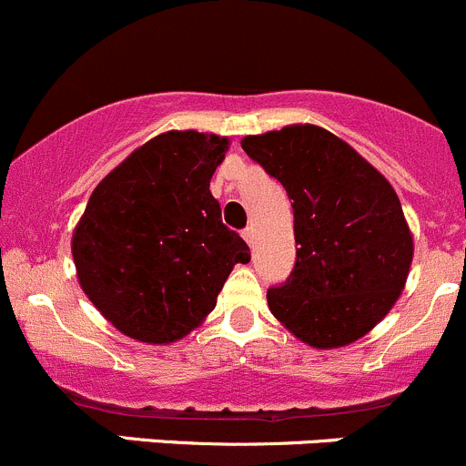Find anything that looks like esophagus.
Returning a JSON list of instances; mask_svg holds the SVG:
<instances>
[{"label":"esophagus","instance_id":"esophagus-1","mask_svg":"<svg viewBox=\"0 0 466 466\" xmlns=\"http://www.w3.org/2000/svg\"><path fill=\"white\" fill-rule=\"evenodd\" d=\"M242 238L247 239L248 247H253V239H256V233H253V227H247V228H244V231H242Z\"/></svg>","mask_w":466,"mask_h":466}]
</instances>
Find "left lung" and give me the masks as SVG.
I'll return each instance as SVG.
<instances>
[{"label":"left lung","mask_w":466,"mask_h":466,"mask_svg":"<svg viewBox=\"0 0 466 466\" xmlns=\"http://www.w3.org/2000/svg\"><path fill=\"white\" fill-rule=\"evenodd\" d=\"M242 149L292 199L297 262L285 283L267 289L271 315L315 349L356 342L388 315L412 262L394 187L312 124L247 136Z\"/></svg>","instance_id":"8db88e82"}]
</instances>
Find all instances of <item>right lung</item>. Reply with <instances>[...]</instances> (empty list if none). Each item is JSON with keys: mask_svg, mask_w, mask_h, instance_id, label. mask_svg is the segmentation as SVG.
Listing matches in <instances>:
<instances>
[{"mask_svg": "<svg viewBox=\"0 0 466 466\" xmlns=\"http://www.w3.org/2000/svg\"><path fill=\"white\" fill-rule=\"evenodd\" d=\"M227 149V137L167 131L90 195L72 238L78 283L128 338L181 339L213 310L233 267L251 260L210 195Z\"/></svg>", "mask_w": 466, "mask_h": 466, "instance_id": "1", "label": "right lung"}]
</instances>
